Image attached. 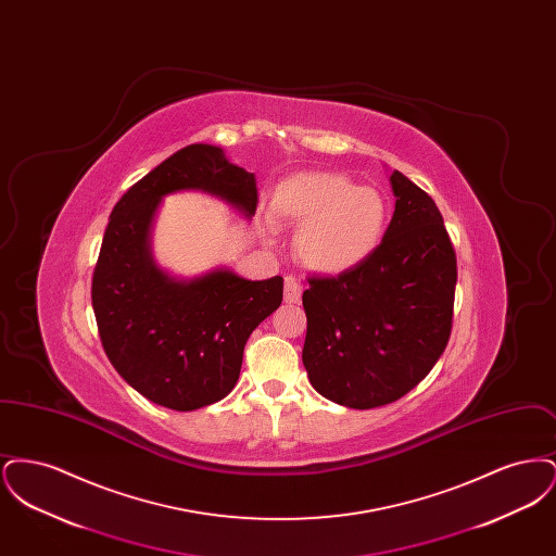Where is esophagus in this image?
Here are the masks:
<instances>
[{
    "mask_svg": "<svg viewBox=\"0 0 556 556\" xmlns=\"http://www.w3.org/2000/svg\"><path fill=\"white\" fill-rule=\"evenodd\" d=\"M283 295L288 304H298L302 300V283L295 277H286V288H283Z\"/></svg>",
    "mask_w": 556,
    "mask_h": 556,
    "instance_id": "obj_1",
    "label": "esophagus"
}]
</instances>
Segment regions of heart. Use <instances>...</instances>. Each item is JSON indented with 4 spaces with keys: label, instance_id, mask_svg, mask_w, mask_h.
Masks as SVG:
<instances>
[{
    "label": "heart",
    "instance_id": "obj_1",
    "mask_svg": "<svg viewBox=\"0 0 556 556\" xmlns=\"http://www.w3.org/2000/svg\"><path fill=\"white\" fill-rule=\"evenodd\" d=\"M273 214L300 227V261L325 275L367 263L388 227V202L381 191L358 187L342 173L291 175L275 189Z\"/></svg>",
    "mask_w": 556,
    "mask_h": 556
}]
</instances>
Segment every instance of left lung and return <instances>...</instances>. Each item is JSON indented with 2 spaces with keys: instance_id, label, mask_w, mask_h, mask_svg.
I'll return each instance as SVG.
<instances>
[{
  "instance_id": "left-lung-1",
  "label": "left lung",
  "mask_w": 556,
  "mask_h": 556,
  "mask_svg": "<svg viewBox=\"0 0 556 556\" xmlns=\"http://www.w3.org/2000/svg\"><path fill=\"white\" fill-rule=\"evenodd\" d=\"M396 208L367 263L311 277L302 363L320 396L377 408L408 394L448 344L456 254L431 195L400 170Z\"/></svg>"
}]
</instances>
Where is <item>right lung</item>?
<instances>
[{
    "instance_id": "obj_1",
    "label": "right lung",
    "mask_w": 556,
    "mask_h": 556,
    "mask_svg": "<svg viewBox=\"0 0 556 556\" xmlns=\"http://www.w3.org/2000/svg\"><path fill=\"white\" fill-rule=\"evenodd\" d=\"M195 189L252 218L254 173L208 143L160 162L116 202L91 281L98 331L112 367L154 404L195 410L227 396L250 333L283 300V279L250 281L229 268L177 279L152 256L150 233L164 195Z\"/></svg>"
}]
</instances>
